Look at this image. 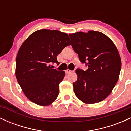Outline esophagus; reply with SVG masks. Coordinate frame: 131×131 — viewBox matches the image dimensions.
I'll list each match as a JSON object with an SVG mask.
<instances>
[{"label": "esophagus", "mask_w": 131, "mask_h": 131, "mask_svg": "<svg viewBox=\"0 0 131 131\" xmlns=\"http://www.w3.org/2000/svg\"><path fill=\"white\" fill-rule=\"evenodd\" d=\"M71 72H72V71L69 70V69H67V70H66V73H67V74H69V73H71Z\"/></svg>", "instance_id": "esophagus-1"}]
</instances>
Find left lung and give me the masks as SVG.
<instances>
[{"instance_id": "8db88e82", "label": "left lung", "mask_w": 131, "mask_h": 131, "mask_svg": "<svg viewBox=\"0 0 131 131\" xmlns=\"http://www.w3.org/2000/svg\"><path fill=\"white\" fill-rule=\"evenodd\" d=\"M69 36L79 60L88 67L86 71H76L75 95L87 104L101 102L111 94L119 77L121 61L118 49L107 36L99 31Z\"/></svg>"}]
</instances>
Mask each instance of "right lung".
<instances>
[{
  "label": "right lung",
  "instance_id": "right-lung-1",
  "mask_svg": "<svg viewBox=\"0 0 131 131\" xmlns=\"http://www.w3.org/2000/svg\"><path fill=\"white\" fill-rule=\"evenodd\" d=\"M71 44L67 33L40 29L32 33L22 43L16 58L15 75L26 97L36 104H52L59 94L64 71L50 67L58 63L57 56Z\"/></svg>",
  "mask_w": 131,
  "mask_h": 131
}]
</instances>
